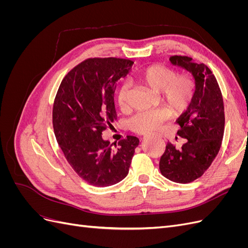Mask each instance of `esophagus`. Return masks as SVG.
Segmentation results:
<instances>
[{
    "mask_svg": "<svg viewBox=\"0 0 248 248\" xmlns=\"http://www.w3.org/2000/svg\"><path fill=\"white\" fill-rule=\"evenodd\" d=\"M149 137H151V136H150V134H146V136H145V137H144V138H145V139H146V138H149Z\"/></svg>",
    "mask_w": 248,
    "mask_h": 248,
    "instance_id": "esophagus-1",
    "label": "esophagus"
}]
</instances>
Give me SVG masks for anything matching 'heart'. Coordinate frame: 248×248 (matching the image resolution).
<instances>
[{"label":"heart","instance_id":"heart-1","mask_svg":"<svg viewBox=\"0 0 248 248\" xmlns=\"http://www.w3.org/2000/svg\"><path fill=\"white\" fill-rule=\"evenodd\" d=\"M139 79L156 92H160L162 100L172 109L182 112L192 99L194 84L189 77L176 76L174 69L160 64H154L140 71ZM129 81H124L118 91V104L122 109L128 108ZM170 118L167 108H156L141 111L131 119V126L137 132L152 133L160 129L164 122Z\"/></svg>","mask_w":248,"mask_h":248}]
</instances>
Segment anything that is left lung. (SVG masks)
Segmentation results:
<instances>
[{
	"label": "left lung",
	"instance_id": "left-lung-1",
	"mask_svg": "<svg viewBox=\"0 0 248 248\" xmlns=\"http://www.w3.org/2000/svg\"><path fill=\"white\" fill-rule=\"evenodd\" d=\"M170 61L192 74L196 91L188 108L177 120L180 126L177 134L186 139V142L180 149L168 142L159 169L170 181L190 183L202 176L220 150L224 132L223 99L208 66L186 56H172Z\"/></svg>",
	"mask_w": 248,
	"mask_h": 248
}]
</instances>
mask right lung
Returning <instances> with one entry per match:
<instances>
[{"instance_id": "obj_1", "label": "right lung", "mask_w": 248, "mask_h": 248, "mask_svg": "<svg viewBox=\"0 0 248 248\" xmlns=\"http://www.w3.org/2000/svg\"><path fill=\"white\" fill-rule=\"evenodd\" d=\"M132 61L91 58L63 78L52 108V125L59 146L74 171L97 187L119 183L129 171L137 137L127 136L112 149L102 131L117 119L116 82L127 76Z\"/></svg>"}]
</instances>
